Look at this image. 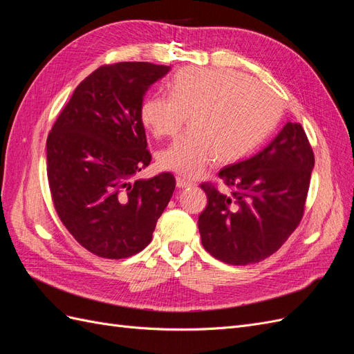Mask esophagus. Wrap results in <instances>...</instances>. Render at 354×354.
Instances as JSON below:
<instances>
[{"label": "esophagus", "instance_id": "esophagus-1", "mask_svg": "<svg viewBox=\"0 0 354 354\" xmlns=\"http://www.w3.org/2000/svg\"><path fill=\"white\" fill-rule=\"evenodd\" d=\"M176 185H177L178 189H186V187H192V186H194V183H192L190 180L181 178V177H177V178H176Z\"/></svg>", "mask_w": 354, "mask_h": 354}]
</instances>
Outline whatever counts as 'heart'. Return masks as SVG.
Returning <instances> with one entry per match:
<instances>
[{"instance_id":"heart-1","label":"heart","mask_w":354,"mask_h":354,"mask_svg":"<svg viewBox=\"0 0 354 354\" xmlns=\"http://www.w3.org/2000/svg\"><path fill=\"white\" fill-rule=\"evenodd\" d=\"M169 94L142 103L140 118L156 138L178 133L186 116L190 130L156 155L158 165L189 178L201 177L220 158L233 162L269 134L282 113L277 95L232 69L185 68L168 84Z\"/></svg>"}]
</instances>
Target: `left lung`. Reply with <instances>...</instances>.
I'll use <instances>...</instances> for the list:
<instances>
[{"instance_id": "1", "label": "left lung", "mask_w": 354, "mask_h": 354, "mask_svg": "<svg viewBox=\"0 0 354 354\" xmlns=\"http://www.w3.org/2000/svg\"><path fill=\"white\" fill-rule=\"evenodd\" d=\"M315 155L303 127L286 122L259 153L224 167L218 177L232 187L212 185L201 212V241L217 260L245 266L276 252L303 218Z\"/></svg>"}]
</instances>
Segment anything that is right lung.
Listing matches in <instances>:
<instances>
[{
    "label": "right lung",
    "mask_w": 354,
    "mask_h": 354,
    "mask_svg": "<svg viewBox=\"0 0 354 354\" xmlns=\"http://www.w3.org/2000/svg\"><path fill=\"white\" fill-rule=\"evenodd\" d=\"M169 66L104 65L88 75L47 138V177L62 223L85 250L125 259L151 243L176 189L173 174L137 178L151 164L140 108Z\"/></svg>",
    "instance_id": "add662e5"
}]
</instances>
